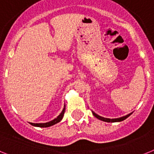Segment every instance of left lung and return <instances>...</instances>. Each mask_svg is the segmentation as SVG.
Listing matches in <instances>:
<instances>
[{
	"label": "left lung",
	"mask_w": 154,
	"mask_h": 154,
	"mask_svg": "<svg viewBox=\"0 0 154 154\" xmlns=\"http://www.w3.org/2000/svg\"><path fill=\"white\" fill-rule=\"evenodd\" d=\"M91 112H92L93 116H95L96 118H98L99 120H100V121H105V122H120V121H124V120H125L126 118H128V117L131 114V113H129V114L126 115V116H124V117H119V118L110 119V118H106V117H101V116H99V115H98L97 113H95V112H93V111H91Z\"/></svg>",
	"instance_id": "left-lung-1"
}]
</instances>
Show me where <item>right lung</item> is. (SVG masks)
<instances>
[{
	"label": "right lung",
	"mask_w": 154,
	"mask_h": 154,
	"mask_svg": "<svg viewBox=\"0 0 154 154\" xmlns=\"http://www.w3.org/2000/svg\"><path fill=\"white\" fill-rule=\"evenodd\" d=\"M65 106H64V108L62 110V112L60 113V114L56 118H55L52 121H49V122H46V123H38V124H34V123H30L31 125H33V126H35V127H40V128H48L50 127V126H52V125H55V124L59 123V121H62V119H63V116H64V113H65Z\"/></svg>",
	"instance_id": "1"
}]
</instances>
